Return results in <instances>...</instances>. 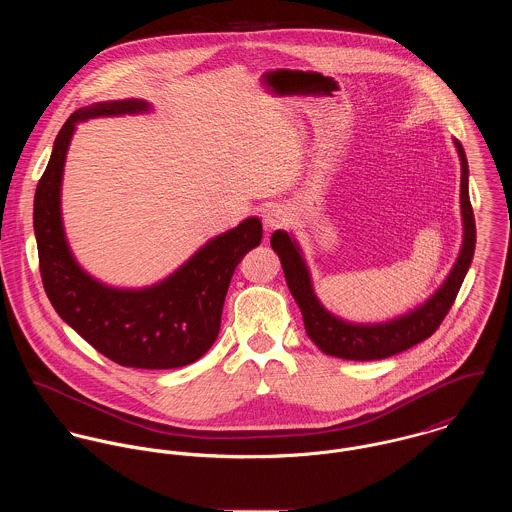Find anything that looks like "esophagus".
I'll use <instances>...</instances> for the list:
<instances>
[{
    "mask_svg": "<svg viewBox=\"0 0 512 512\" xmlns=\"http://www.w3.org/2000/svg\"><path fill=\"white\" fill-rule=\"evenodd\" d=\"M292 222V211L286 207H274L270 211H266L264 215V226L266 230H276V228H284Z\"/></svg>",
    "mask_w": 512,
    "mask_h": 512,
    "instance_id": "1",
    "label": "esophagus"
}]
</instances>
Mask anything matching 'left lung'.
<instances>
[{
  "mask_svg": "<svg viewBox=\"0 0 512 512\" xmlns=\"http://www.w3.org/2000/svg\"><path fill=\"white\" fill-rule=\"evenodd\" d=\"M453 144L461 161L463 244L438 292L432 293L430 299L400 317L384 323H351L333 315L313 292L311 274L295 238L284 230H276L272 234L270 244L280 256L288 288L301 309L305 331L325 355L347 361L386 359L432 337L445 319L475 254V217L469 201V165L459 140H453Z\"/></svg>",
  "mask_w": 512,
  "mask_h": 512,
  "instance_id": "1",
  "label": "left lung"
}]
</instances>
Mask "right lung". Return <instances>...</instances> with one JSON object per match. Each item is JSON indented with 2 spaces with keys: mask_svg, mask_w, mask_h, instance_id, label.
Listing matches in <instances>:
<instances>
[{
  "mask_svg": "<svg viewBox=\"0 0 512 512\" xmlns=\"http://www.w3.org/2000/svg\"><path fill=\"white\" fill-rule=\"evenodd\" d=\"M146 100L98 102L76 110L61 128L39 179L33 228L47 297L65 323L110 361L165 370L199 361L217 341L224 297L238 262L262 240V222L242 220L201 246L169 278L142 290L110 288L74 260L61 215L67 151L78 122L149 112Z\"/></svg>",
  "mask_w": 512,
  "mask_h": 512,
  "instance_id": "right-lung-1",
  "label": "right lung"
}]
</instances>
